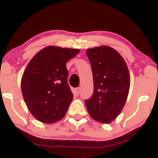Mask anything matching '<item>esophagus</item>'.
<instances>
[{
	"mask_svg": "<svg viewBox=\"0 0 158 158\" xmlns=\"http://www.w3.org/2000/svg\"><path fill=\"white\" fill-rule=\"evenodd\" d=\"M80 90H81V88H75V89H74V92H75V94H77V95H78V94H80Z\"/></svg>",
	"mask_w": 158,
	"mask_h": 158,
	"instance_id": "1",
	"label": "esophagus"
}]
</instances>
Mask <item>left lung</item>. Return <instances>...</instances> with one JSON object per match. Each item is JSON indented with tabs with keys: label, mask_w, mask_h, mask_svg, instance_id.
<instances>
[{
	"label": "left lung",
	"mask_w": 158,
	"mask_h": 158,
	"mask_svg": "<svg viewBox=\"0 0 158 158\" xmlns=\"http://www.w3.org/2000/svg\"><path fill=\"white\" fill-rule=\"evenodd\" d=\"M86 55L91 64L94 90L85 104L93 119L110 124L119 115L128 97V67L120 54L106 45L88 49Z\"/></svg>",
	"instance_id": "obj_1"
}]
</instances>
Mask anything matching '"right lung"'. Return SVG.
Listing matches in <instances>:
<instances>
[{"label":"right lung","instance_id":"right-lung-1","mask_svg":"<svg viewBox=\"0 0 158 158\" xmlns=\"http://www.w3.org/2000/svg\"><path fill=\"white\" fill-rule=\"evenodd\" d=\"M78 49L48 46L30 60L21 77V92L30 113L40 122L52 124L65 116L73 98L67 82L66 62Z\"/></svg>","mask_w":158,"mask_h":158}]
</instances>
